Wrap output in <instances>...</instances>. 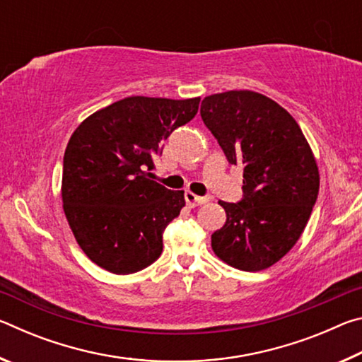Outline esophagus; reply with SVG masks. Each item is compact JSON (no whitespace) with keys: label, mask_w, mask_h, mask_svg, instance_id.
Wrapping results in <instances>:
<instances>
[{"label":"esophagus","mask_w":362,"mask_h":362,"mask_svg":"<svg viewBox=\"0 0 362 362\" xmlns=\"http://www.w3.org/2000/svg\"><path fill=\"white\" fill-rule=\"evenodd\" d=\"M185 201L189 207H196V206H201V204H206L209 198L207 196H198V194H193L192 192H187L185 193Z\"/></svg>","instance_id":"34e87169"}]
</instances>
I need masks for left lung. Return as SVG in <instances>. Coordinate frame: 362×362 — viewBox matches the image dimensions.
Instances as JSON below:
<instances>
[{
	"instance_id": "obj_1",
	"label": "left lung",
	"mask_w": 362,
	"mask_h": 362,
	"mask_svg": "<svg viewBox=\"0 0 362 362\" xmlns=\"http://www.w3.org/2000/svg\"><path fill=\"white\" fill-rule=\"evenodd\" d=\"M201 119L226 161L243 166V198L218 201L226 222L211 236L228 265L260 272L298 241L320 192V173L297 121L252 90H228L201 102Z\"/></svg>"
}]
</instances>
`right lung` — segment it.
Instances as JSON below:
<instances>
[{"label":"right lung","mask_w":362,"mask_h":362,"mask_svg":"<svg viewBox=\"0 0 362 362\" xmlns=\"http://www.w3.org/2000/svg\"><path fill=\"white\" fill-rule=\"evenodd\" d=\"M198 107L199 97H126L86 118L70 137L64 211L79 247L107 272L136 273L161 255L163 233L185 198L153 180L155 159Z\"/></svg>","instance_id":"add662e5"}]
</instances>
